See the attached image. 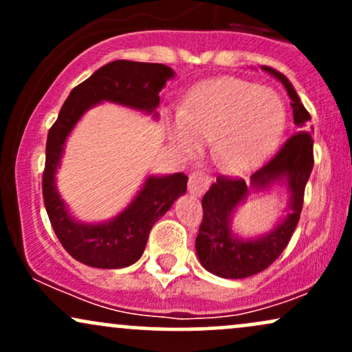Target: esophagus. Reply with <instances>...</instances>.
I'll use <instances>...</instances> for the list:
<instances>
[{
	"instance_id": "34e87169",
	"label": "esophagus",
	"mask_w": 352,
	"mask_h": 352,
	"mask_svg": "<svg viewBox=\"0 0 352 352\" xmlns=\"http://www.w3.org/2000/svg\"><path fill=\"white\" fill-rule=\"evenodd\" d=\"M212 184V179H210L208 172L205 168H193L190 172L188 177V192L192 193L193 197H200L201 193L205 192Z\"/></svg>"
}]
</instances>
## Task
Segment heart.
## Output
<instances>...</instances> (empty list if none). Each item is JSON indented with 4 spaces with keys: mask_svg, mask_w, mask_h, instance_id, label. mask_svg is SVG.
<instances>
[{
    "mask_svg": "<svg viewBox=\"0 0 352 352\" xmlns=\"http://www.w3.org/2000/svg\"><path fill=\"white\" fill-rule=\"evenodd\" d=\"M286 122L285 104L270 87L250 80L221 78L201 84L180 112L167 119L173 144L184 153H210L220 168L246 172L266 159Z\"/></svg>",
    "mask_w": 352,
    "mask_h": 352,
    "instance_id": "b5f03b06",
    "label": "heart"
}]
</instances>
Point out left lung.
Returning a JSON list of instances; mask_svg holds the SVG:
<instances>
[{
	"mask_svg": "<svg viewBox=\"0 0 352 352\" xmlns=\"http://www.w3.org/2000/svg\"><path fill=\"white\" fill-rule=\"evenodd\" d=\"M261 69L270 72L285 86L292 99L294 124L305 129L311 116L301 104L293 84L273 67L261 66ZM313 164V139L309 132L300 131L286 140L268 164L250 177L248 185L243 179L218 177L201 199L204 220L195 241L200 265L217 276L232 280L253 276L268 268L286 248L300 221L305 188ZM273 183H285L289 188L290 205L287 215L266 236L248 241L236 237L231 230L232 212L245 199L250 189H264Z\"/></svg>",
	"mask_w": 352,
	"mask_h": 352,
	"instance_id": "8db88e82",
	"label": "left lung"
}]
</instances>
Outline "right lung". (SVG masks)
I'll return each mask as SVG.
<instances>
[{
	"instance_id": "right-lung-1",
	"label": "right lung",
	"mask_w": 352,
	"mask_h": 352,
	"mask_svg": "<svg viewBox=\"0 0 352 352\" xmlns=\"http://www.w3.org/2000/svg\"><path fill=\"white\" fill-rule=\"evenodd\" d=\"M173 76L175 72L165 64L112 60L72 89L50 129L43 173L44 207L60 245L80 263L104 270L134 265L142 256L155 221L185 193L188 177L184 173L148 177L134 200L112 220L80 223L67 212L56 188V172L66 139L86 111L104 100L157 117L159 92Z\"/></svg>"
}]
</instances>
